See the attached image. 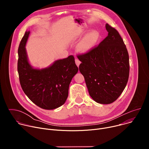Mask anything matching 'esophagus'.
Returning a JSON list of instances; mask_svg holds the SVG:
<instances>
[{
	"instance_id": "obj_1",
	"label": "esophagus",
	"mask_w": 149,
	"mask_h": 149,
	"mask_svg": "<svg viewBox=\"0 0 149 149\" xmlns=\"http://www.w3.org/2000/svg\"><path fill=\"white\" fill-rule=\"evenodd\" d=\"M75 61L76 65H77L78 67H79V64L81 63V61H80L78 59H77V58H76V59H75Z\"/></svg>"
}]
</instances>
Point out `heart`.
<instances>
[{
	"label": "heart",
	"mask_w": 149,
	"mask_h": 149,
	"mask_svg": "<svg viewBox=\"0 0 149 149\" xmlns=\"http://www.w3.org/2000/svg\"><path fill=\"white\" fill-rule=\"evenodd\" d=\"M98 33L95 31H92L85 36L78 45L79 50L86 52L93 48L98 39Z\"/></svg>",
	"instance_id": "obj_1"
}]
</instances>
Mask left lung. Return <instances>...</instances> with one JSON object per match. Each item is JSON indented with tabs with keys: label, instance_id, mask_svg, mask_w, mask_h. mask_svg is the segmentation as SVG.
Here are the masks:
<instances>
[{
	"label": "left lung",
	"instance_id": "1",
	"mask_svg": "<svg viewBox=\"0 0 149 149\" xmlns=\"http://www.w3.org/2000/svg\"><path fill=\"white\" fill-rule=\"evenodd\" d=\"M109 32L100 44L89 52L78 55L90 95L97 102L115 101L124 90L129 77V56L118 32L108 24Z\"/></svg>",
	"mask_w": 149,
	"mask_h": 149
}]
</instances>
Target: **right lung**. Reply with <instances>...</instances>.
I'll use <instances>...</instances> for the list:
<instances>
[{"label":"right lung","instance_id":"1","mask_svg":"<svg viewBox=\"0 0 149 149\" xmlns=\"http://www.w3.org/2000/svg\"><path fill=\"white\" fill-rule=\"evenodd\" d=\"M30 31H26L18 48L17 71L21 87L35 104L45 110L59 107L66 101L70 84L78 68L73 55L55 61L45 68H33L28 61L26 44Z\"/></svg>","mask_w":149,"mask_h":149}]
</instances>
